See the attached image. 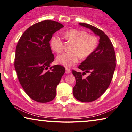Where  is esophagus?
Instances as JSON below:
<instances>
[{
	"mask_svg": "<svg viewBox=\"0 0 132 132\" xmlns=\"http://www.w3.org/2000/svg\"><path fill=\"white\" fill-rule=\"evenodd\" d=\"M71 71L70 69H68L67 68H65V73H66V74H70V73H71Z\"/></svg>",
	"mask_w": 132,
	"mask_h": 132,
	"instance_id": "34e87169",
	"label": "esophagus"
}]
</instances>
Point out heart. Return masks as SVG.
<instances>
[{
  "label": "heart",
  "instance_id": "1",
  "mask_svg": "<svg viewBox=\"0 0 132 132\" xmlns=\"http://www.w3.org/2000/svg\"><path fill=\"white\" fill-rule=\"evenodd\" d=\"M67 40L74 43L72 51L73 53H64L57 56L58 64L65 67H71L77 63L82 58L92 55L97 48L98 40L92 34H88L86 31L78 29H71L64 33ZM51 46L53 50L60 53L63 50V42L58 36H54L51 39Z\"/></svg>",
  "mask_w": 132,
  "mask_h": 132
}]
</instances>
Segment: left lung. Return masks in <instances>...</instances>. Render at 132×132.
I'll list each match as a JSON object with an SVG mask.
<instances>
[{
	"instance_id": "obj_1",
	"label": "left lung",
	"mask_w": 132,
	"mask_h": 132,
	"mask_svg": "<svg viewBox=\"0 0 132 132\" xmlns=\"http://www.w3.org/2000/svg\"><path fill=\"white\" fill-rule=\"evenodd\" d=\"M79 24L90 29L100 38L94 53L78 66L84 71L83 74L72 70L76 79L73 95L81 102H89L99 98L109 87L116 68V55L112 42L104 32L88 24ZM86 72L90 74L84 78L82 75Z\"/></svg>"
}]
</instances>
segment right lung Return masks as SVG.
Returning <instances> with one entry per match:
<instances>
[{
    "mask_svg": "<svg viewBox=\"0 0 132 132\" xmlns=\"http://www.w3.org/2000/svg\"><path fill=\"white\" fill-rule=\"evenodd\" d=\"M63 27L55 21H42L28 28L17 43L14 58L17 77L27 95L38 102L55 98L56 88L65 72L61 65L50 67L54 57L50 41Z\"/></svg>",
    "mask_w": 132,
    "mask_h": 132,
    "instance_id": "add662e5",
    "label": "right lung"
}]
</instances>
